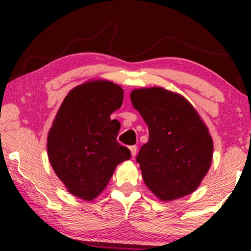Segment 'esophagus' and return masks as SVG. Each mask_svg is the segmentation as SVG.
<instances>
[{"label": "esophagus", "mask_w": 251, "mask_h": 251, "mask_svg": "<svg viewBox=\"0 0 251 251\" xmlns=\"http://www.w3.org/2000/svg\"><path fill=\"white\" fill-rule=\"evenodd\" d=\"M129 150H130V152H131V156L134 157L136 155V152H137V146H135V145L129 146Z\"/></svg>", "instance_id": "1"}]
</instances>
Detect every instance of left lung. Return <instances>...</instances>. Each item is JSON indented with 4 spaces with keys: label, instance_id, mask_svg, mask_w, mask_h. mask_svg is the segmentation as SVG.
Returning a JSON list of instances; mask_svg holds the SVG:
<instances>
[{
    "label": "left lung",
    "instance_id": "obj_1",
    "mask_svg": "<svg viewBox=\"0 0 251 251\" xmlns=\"http://www.w3.org/2000/svg\"><path fill=\"white\" fill-rule=\"evenodd\" d=\"M134 107L148 125L136 160L146 186L164 201L192 194L209 171L211 136L192 104L161 87L134 90Z\"/></svg>",
    "mask_w": 251,
    "mask_h": 251
}]
</instances>
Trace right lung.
<instances>
[{
	"instance_id": "add662e5",
	"label": "right lung",
	"mask_w": 251,
	"mask_h": 251,
	"mask_svg": "<svg viewBox=\"0 0 251 251\" xmlns=\"http://www.w3.org/2000/svg\"><path fill=\"white\" fill-rule=\"evenodd\" d=\"M123 100V88L112 82L84 83L67 94L49 131L48 154L55 174L84 201L99 196L117 165L131 156L116 141L120 122L110 118Z\"/></svg>"
}]
</instances>
